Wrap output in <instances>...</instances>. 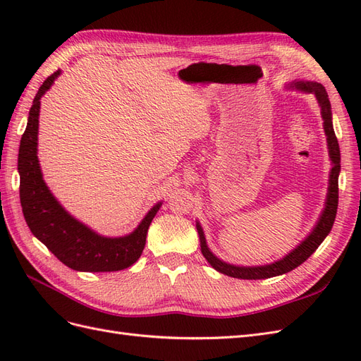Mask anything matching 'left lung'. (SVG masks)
Returning <instances> with one entry per match:
<instances>
[{
  "mask_svg": "<svg viewBox=\"0 0 361 361\" xmlns=\"http://www.w3.org/2000/svg\"><path fill=\"white\" fill-rule=\"evenodd\" d=\"M295 87H297V89L301 92L313 93L321 106V114L324 118V130L326 135V143H329L330 159L333 162L325 207H324L319 221L316 223L312 233L305 238L297 248L292 250L288 256L274 262V264L262 265V267H236V265L227 264V262H223L221 259H218L215 255H212V251L207 248L202 226L197 223L202 255L204 256V259L207 262H209L212 268H215L218 272H221V274H226L228 277L244 279V280H262V279H269V277L286 274V272L300 267L302 262L307 260L314 253L316 248L321 245V243L326 238V235L330 233L333 223L336 220L337 203H338V171H341V149H338V143H337V138H336L334 129H333L331 104L329 99V94H326V92H325V87L322 84L301 81V82L295 84Z\"/></svg>",
  "mask_w": 361,
  "mask_h": 361,
  "instance_id": "obj_1",
  "label": "left lung"
}]
</instances>
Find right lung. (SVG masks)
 I'll return each mask as SVG.
<instances>
[{"label":"right lung","instance_id":"right-lung-1","mask_svg":"<svg viewBox=\"0 0 361 361\" xmlns=\"http://www.w3.org/2000/svg\"><path fill=\"white\" fill-rule=\"evenodd\" d=\"M60 71L43 81L30 108L25 133L20 138L18 171L19 197L31 233L45 244L51 253L75 271L110 272L134 265L146 245L149 226L161 207L157 203L133 233L120 238L97 235L92 228L64 211L42 178L37 159V134L40 97L56 81Z\"/></svg>","mask_w":361,"mask_h":361}]
</instances>
